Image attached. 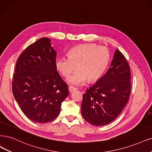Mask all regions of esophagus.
Here are the masks:
<instances>
[{
  "mask_svg": "<svg viewBox=\"0 0 152 152\" xmlns=\"http://www.w3.org/2000/svg\"><path fill=\"white\" fill-rule=\"evenodd\" d=\"M76 90H77V88H75V87H73V86H69V91L70 92H72V91H76Z\"/></svg>",
  "mask_w": 152,
  "mask_h": 152,
  "instance_id": "obj_1",
  "label": "esophagus"
}]
</instances>
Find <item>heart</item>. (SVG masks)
<instances>
[{"mask_svg": "<svg viewBox=\"0 0 152 152\" xmlns=\"http://www.w3.org/2000/svg\"><path fill=\"white\" fill-rule=\"evenodd\" d=\"M110 61L108 48L96 44H85L73 47L68 50V57L59 56L56 59L58 70L64 77H68L77 66L78 69L67 82L80 86L88 80H98L107 68Z\"/></svg>", "mask_w": 152, "mask_h": 152, "instance_id": "obj_1", "label": "heart"}]
</instances>
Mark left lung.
I'll use <instances>...</instances> for the list:
<instances>
[{"label":"left lung","instance_id":"left-lung-1","mask_svg":"<svg viewBox=\"0 0 152 152\" xmlns=\"http://www.w3.org/2000/svg\"><path fill=\"white\" fill-rule=\"evenodd\" d=\"M130 80L128 61L116 49L108 71L83 94L81 114L84 119L95 126H103L115 120L129 100Z\"/></svg>","mask_w":152,"mask_h":152}]
</instances>
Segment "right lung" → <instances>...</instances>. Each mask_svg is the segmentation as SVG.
<instances>
[{"mask_svg": "<svg viewBox=\"0 0 152 152\" xmlns=\"http://www.w3.org/2000/svg\"><path fill=\"white\" fill-rule=\"evenodd\" d=\"M50 39H39L20 55L13 75L12 93L24 114L32 121L54 120L68 87L57 71L56 50Z\"/></svg>", "mask_w": 152, "mask_h": 152, "instance_id": "obj_1", "label": "right lung"}]
</instances>
